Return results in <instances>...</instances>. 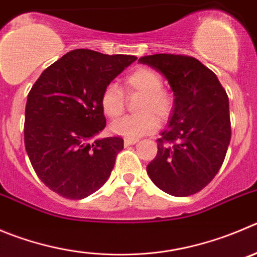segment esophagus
Wrapping results in <instances>:
<instances>
[{"label":"esophagus","mask_w":257,"mask_h":257,"mask_svg":"<svg viewBox=\"0 0 257 257\" xmlns=\"http://www.w3.org/2000/svg\"><path fill=\"white\" fill-rule=\"evenodd\" d=\"M137 142H138V140H137V138H125V140H124V145L125 146L136 145Z\"/></svg>","instance_id":"obj_1"}]
</instances>
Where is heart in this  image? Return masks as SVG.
<instances>
[{
    "mask_svg": "<svg viewBox=\"0 0 257 257\" xmlns=\"http://www.w3.org/2000/svg\"><path fill=\"white\" fill-rule=\"evenodd\" d=\"M161 73L151 67H137L124 77V90L128 96L142 95L137 105L140 114L126 116L111 124V132L125 138H141L157 131L161 121H167L175 109L174 95L162 87ZM100 106L105 116L115 120L125 111V96L114 83L105 86L100 96Z\"/></svg>",
    "mask_w": 257,
    "mask_h": 257,
    "instance_id": "obj_1",
    "label": "heart"
}]
</instances>
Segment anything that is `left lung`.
I'll return each instance as SVG.
<instances>
[{
  "label": "left lung",
  "mask_w": 257,
  "mask_h": 257,
  "mask_svg": "<svg viewBox=\"0 0 257 257\" xmlns=\"http://www.w3.org/2000/svg\"><path fill=\"white\" fill-rule=\"evenodd\" d=\"M138 62L161 72L175 95L174 114L157 140L147 174L170 195H193L214 179L226 157L231 141L228 96L214 72L194 57L164 53Z\"/></svg>",
  "instance_id": "8db88e82"
}]
</instances>
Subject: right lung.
Here are the masks:
<instances>
[{
  "instance_id": "obj_1",
  "label": "right lung",
  "mask_w": 257,
  "mask_h": 257,
  "mask_svg": "<svg viewBox=\"0 0 257 257\" xmlns=\"http://www.w3.org/2000/svg\"><path fill=\"white\" fill-rule=\"evenodd\" d=\"M134 56L74 49L45 68L28 95L24 141L31 166L61 196L78 200L109 179L120 137L91 142L106 126L100 96Z\"/></svg>"
}]
</instances>
